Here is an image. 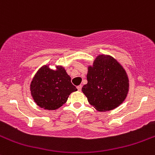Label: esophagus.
<instances>
[{
  "mask_svg": "<svg viewBox=\"0 0 155 155\" xmlns=\"http://www.w3.org/2000/svg\"><path fill=\"white\" fill-rule=\"evenodd\" d=\"M77 89H78V91H80L82 90V85H79V86H77Z\"/></svg>",
  "mask_w": 155,
  "mask_h": 155,
  "instance_id": "34e87169",
  "label": "esophagus"
}]
</instances>
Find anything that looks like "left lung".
<instances>
[{
    "instance_id": "8db88e82",
    "label": "left lung",
    "mask_w": 155,
    "mask_h": 155,
    "mask_svg": "<svg viewBox=\"0 0 155 155\" xmlns=\"http://www.w3.org/2000/svg\"><path fill=\"white\" fill-rule=\"evenodd\" d=\"M87 83L82 91L99 112L121 105L129 91V79L123 67L110 55L100 54L87 68Z\"/></svg>"
}]
</instances>
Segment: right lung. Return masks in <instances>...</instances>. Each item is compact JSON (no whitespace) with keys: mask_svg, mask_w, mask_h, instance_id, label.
<instances>
[{"mask_svg":"<svg viewBox=\"0 0 155 155\" xmlns=\"http://www.w3.org/2000/svg\"><path fill=\"white\" fill-rule=\"evenodd\" d=\"M30 89L37 106L48 110H54L63 106L69 95L77 91L63 67L58 66L54 70L48 65L37 71L31 81Z\"/></svg>","mask_w":155,"mask_h":155,"instance_id":"1","label":"right lung"}]
</instances>
